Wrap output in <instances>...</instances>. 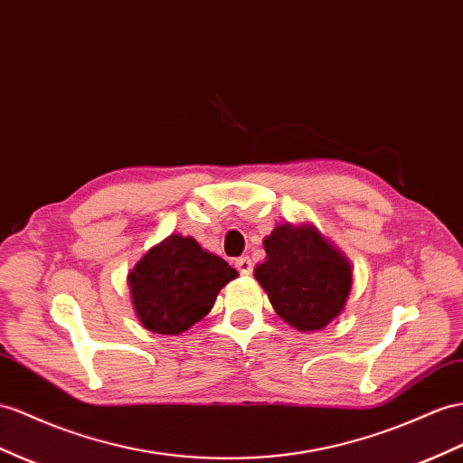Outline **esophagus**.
I'll return each instance as SVG.
<instances>
[{
	"label": "esophagus",
	"instance_id": "1",
	"mask_svg": "<svg viewBox=\"0 0 463 463\" xmlns=\"http://www.w3.org/2000/svg\"><path fill=\"white\" fill-rule=\"evenodd\" d=\"M236 268H239L242 276H250L252 274V260L248 256H242V258L236 260Z\"/></svg>",
	"mask_w": 463,
	"mask_h": 463
}]
</instances>
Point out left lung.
Instances as JSON below:
<instances>
[{"label":"left lung","instance_id":"obj_1","mask_svg":"<svg viewBox=\"0 0 463 463\" xmlns=\"http://www.w3.org/2000/svg\"><path fill=\"white\" fill-rule=\"evenodd\" d=\"M264 250L254 278L289 326L315 333L342 315L352 291V264L315 224H278L264 239Z\"/></svg>","mask_w":463,"mask_h":463}]
</instances>
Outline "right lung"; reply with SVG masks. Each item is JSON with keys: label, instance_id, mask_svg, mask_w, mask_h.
Listing matches in <instances>:
<instances>
[{"label": "right lung", "instance_id": "1", "mask_svg": "<svg viewBox=\"0 0 463 463\" xmlns=\"http://www.w3.org/2000/svg\"><path fill=\"white\" fill-rule=\"evenodd\" d=\"M239 271L192 236L170 234L128 271L137 318L150 333L182 335L209 315L219 291Z\"/></svg>", "mask_w": 463, "mask_h": 463}]
</instances>
